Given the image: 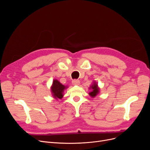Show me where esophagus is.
Here are the masks:
<instances>
[{"instance_id": "esophagus-1", "label": "esophagus", "mask_w": 150, "mask_h": 150, "mask_svg": "<svg viewBox=\"0 0 150 150\" xmlns=\"http://www.w3.org/2000/svg\"><path fill=\"white\" fill-rule=\"evenodd\" d=\"M80 83V81L78 80H76V79H75V80H74L72 81V84L74 85H79Z\"/></svg>"}]
</instances>
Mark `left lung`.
Returning <instances> with one entry per match:
<instances>
[{
  "mask_svg": "<svg viewBox=\"0 0 150 150\" xmlns=\"http://www.w3.org/2000/svg\"><path fill=\"white\" fill-rule=\"evenodd\" d=\"M91 89L92 91L90 93H89V94L92 97H96L99 92V88H98L97 84L96 83H93V84L91 86Z\"/></svg>",
  "mask_w": 150,
  "mask_h": 150,
  "instance_id": "left-lung-1",
  "label": "left lung"
}]
</instances>
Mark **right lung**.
I'll return each instance as SVG.
<instances>
[{"label": "right lung", "instance_id": "1", "mask_svg": "<svg viewBox=\"0 0 150 150\" xmlns=\"http://www.w3.org/2000/svg\"><path fill=\"white\" fill-rule=\"evenodd\" d=\"M66 89V86L61 84L58 80H54L53 81V84L52 86V92L53 97L57 99H61L63 97L62 93L64 90Z\"/></svg>", "mask_w": 150, "mask_h": 150}]
</instances>
